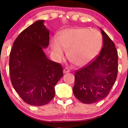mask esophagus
Segmentation results:
<instances>
[{
    "label": "esophagus",
    "mask_w": 128,
    "mask_h": 128,
    "mask_svg": "<svg viewBox=\"0 0 128 128\" xmlns=\"http://www.w3.org/2000/svg\"><path fill=\"white\" fill-rule=\"evenodd\" d=\"M70 72V69H69L68 68H67V67H66V68H64V70H63V72H64V73H68V72Z\"/></svg>",
    "instance_id": "obj_1"
}]
</instances>
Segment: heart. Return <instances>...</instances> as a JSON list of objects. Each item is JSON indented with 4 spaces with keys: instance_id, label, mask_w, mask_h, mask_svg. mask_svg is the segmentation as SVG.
Masks as SVG:
<instances>
[{
    "instance_id": "obj_1",
    "label": "heart",
    "mask_w": 128,
    "mask_h": 128,
    "mask_svg": "<svg viewBox=\"0 0 128 128\" xmlns=\"http://www.w3.org/2000/svg\"><path fill=\"white\" fill-rule=\"evenodd\" d=\"M102 44V36L98 30L84 28L65 29L58 38H54L51 42L56 59L61 60L64 56V50H68V59L76 66L90 62L98 55Z\"/></svg>"
}]
</instances>
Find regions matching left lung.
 Returning a JSON list of instances; mask_svg holds the SVG:
<instances>
[{
	"label": "left lung",
	"mask_w": 128,
	"mask_h": 128,
	"mask_svg": "<svg viewBox=\"0 0 128 128\" xmlns=\"http://www.w3.org/2000/svg\"><path fill=\"white\" fill-rule=\"evenodd\" d=\"M103 47L94 59L75 71L73 92L80 102L96 103L105 98L118 73V54L114 42L102 29Z\"/></svg>",
	"instance_id": "left-lung-1"
}]
</instances>
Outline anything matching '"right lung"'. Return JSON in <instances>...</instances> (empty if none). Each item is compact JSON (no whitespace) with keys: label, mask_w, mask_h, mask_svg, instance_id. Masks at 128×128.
<instances>
[{"label":"right lung","mask_w":128,"mask_h":128,"mask_svg":"<svg viewBox=\"0 0 128 128\" xmlns=\"http://www.w3.org/2000/svg\"><path fill=\"white\" fill-rule=\"evenodd\" d=\"M38 20L23 30L10 54V79L16 92L29 105L42 106L54 98L55 86L63 76L60 63L50 61L42 48L48 46L49 31Z\"/></svg>","instance_id":"right-lung-1"}]
</instances>
